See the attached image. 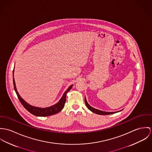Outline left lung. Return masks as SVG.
<instances>
[{
  "instance_id": "1",
  "label": "left lung",
  "mask_w": 152,
  "mask_h": 152,
  "mask_svg": "<svg viewBox=\"0 0 152 152\" xmlns=\"http://www.w3.org/2000/svg\"><path fill=\"white\" fill-rule=\"evenodd\" d=\"M84 101H85L86 105L87 106V107L88 108V109L90 110L91 111H92L93 113H95V114H99V115H110V114H114V113H118V112H119V111H122V110H120L119 111H117V112H105V111H102L97 110V109H96V108H93L92 107H91V106L88 104V102H87L86 97H85V99H84Z\"/></svg>"
}]
</instances>
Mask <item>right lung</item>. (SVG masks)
Here are the masks:
<instances>
[{
  "instance_id": "obj_1",
  "label": "right lung",
  "mask_w": 152,
  "mask_h": 152,
  "mask_svg": "<svg viewBox=\"0 0 152 152\" xmlns=\"http://www.w3.org/2000/svg\"><path fill=\"white\" fill-rule=\"evenodd\" d=\"M15 69V68H14ZM13 74H14V70L13 72ZM14 77V76H13ZM13 85H14V88L17 94L18 99H19L20 101L21 102V104L23 105V107L31 114H33L34 115L37 116V117H47V116H50L54 114H56L58 113L59 111H61L64 107L65 104L66 102V94L68 91L72 88L73 85H71L69 87L68 89L65 91L64 93L62 98L60 99L59 102H58L56 104H54L53 105L49 107H46V108H39V107H34L33 105H30L28 104L26 101H24L21 97L20 96L17 91V88L16 87V83L15 81V79L13 77Z\"/></svg>"
}]
</instances>
